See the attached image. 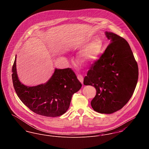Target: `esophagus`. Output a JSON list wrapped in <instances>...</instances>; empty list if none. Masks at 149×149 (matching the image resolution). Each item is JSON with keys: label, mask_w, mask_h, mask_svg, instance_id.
Masks as SVG:
<instances>
[{"label": "esophagus", "mask_w": 149, "mask_h": 149, "mask_svg": "<svg viewBox=\"0 0 149 149\" xmlns=\"http://www.w3.org/2000/svg\"><path fill=\"white\" fill-rule=\"evenodd\" d=\"M77 78L79 79V80L81 82V83L82 84H83V81H84L83 77L82 75H78V76H77Z\"/></svg>", "instance_id": "1"}]
</instances>
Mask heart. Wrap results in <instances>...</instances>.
Wrapping results in <instances>:
<instances>
[{
  "label": "heart",
  "instance_id": "b5f03b06",
  "mask_svg": "<svg viewBox=\"0 0 149 149\" xmlns=\"http://www.w3.org/2000/svg\"><path fill=\"white\" fill-rule=\"evenodd\" d=\"M90 38H86L76 43L75 47H82L79 52V60L86 64H92L97 62L101 56L104 49L103 41L98 37H95L90 41Z\"/></svg>",
  "mask_w": 149,
  "mask_h": 149
}]
</instances>
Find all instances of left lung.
Segmentation results:
<instances>
[{
	"instance_id": "8db88e82",
	"label": "left lung",
	"mask_w": 149,
	"mask_h": 149,
	"mask_svg": "<svg viewBox=\"0 0 149 149\" xmlns=\"http://www.w3.org/2000/svg\"><path fill=\"white\" fill-rule=\"evenodd\" d=\"M111 43L84 79V84L95 88L93 109L111 114L120 109L131 98L139 77L138 65L128 43L123 38L106 32Z\"/></svg>"
}]
</instances>
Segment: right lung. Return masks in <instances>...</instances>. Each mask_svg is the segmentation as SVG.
<instances>
[{"label":"right lung","instance_id":"right-lung-1","mask_svg":"<svg viewBox=\"0 0 149 149\" xmlns=\"http://www.w3.org/2000/svg\"><path fill=\"white\" fill-rule=\"evenodd\" d=\"M15 55L12 68V80L18 97L36 114L55 117L63 115L69 109L72 95L78 92L81 84L71 69H55L45 83L29 86L19 80L16 68Z\"/></svg>","mask_w":149,"mask_h":149}]
</instances>
